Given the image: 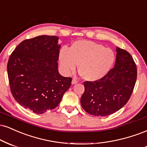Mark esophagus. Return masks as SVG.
Returning <instances> with one entry per match:
<instances>
[{
    "label": "esophagus",
    "instance_id": "esophagus-1",
    "mask_svg": "<svg viewBox=\"0 0 147 147\" xmlns=\"http://www.w3.org/2000/svg\"><path fill=\"white\" fill-rule=\"evenodd\" d=\"M76 83H78L77 80H76V79H73V80H72V81H71V84H75Z\"/></svg>",
    "mask_w": 147,
    "mask_h": 147
}]
</instances>
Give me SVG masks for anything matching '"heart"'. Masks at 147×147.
<instances>
[{"mask_svg": "<svg viewBox=\"0 0 147 147\" xmlns=\"http://www.w3.org/2000/svg\"><path fill=\"white\" fill-rule=\"evenodd\" d=\"M62 72L68 75L76 69L85 80H100L111 69L115 53L111 49L94 41L80 40L72 43L69 50L63 48L58 56Z\"/></svg>", "mask_w": 147, "mask_h": 147, "instance_id": "1", "label": "heart"}]
</instances>
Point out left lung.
Here are the masks:
<instances>
[{
	"label": "left lung",
	"instance_id": "obj_1",
	"mask_svg": "<svg viewBox=\"0 0 147 147\" xmlns=\"http://www.w3.org/2000/svg\"><path fill=\"white\" fill-rule=\"evenodd\" d=\"M115 66L100 80L84 82L80 99L82 108L96 116H107L118 111L131 97L136 78L135 62L128 51L116 47Z\"/></svg>",
	"mask_w": 147,
	"mask_h": 147
}]
</instances>
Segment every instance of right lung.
I'll use <instances>...</instances> for the list:
<instances>
[{
	"mask_svg": "<svg viewBox=\"0 0 147 147\" xmlns=\"http://www.w3.org/2000/svg\"><path fill=\"white\" fill-rule=\"evenodd\" d=\"M58 39L42 35L25 40L8 60V78L13 98L38 114L56 108L71 84V78L58 72Z\"/></svg>",
	"mask_w": 147,
	"mask_h": 147,
	"instance_id": "add662e5",
	"label": "right lung"
}]
</instances>
